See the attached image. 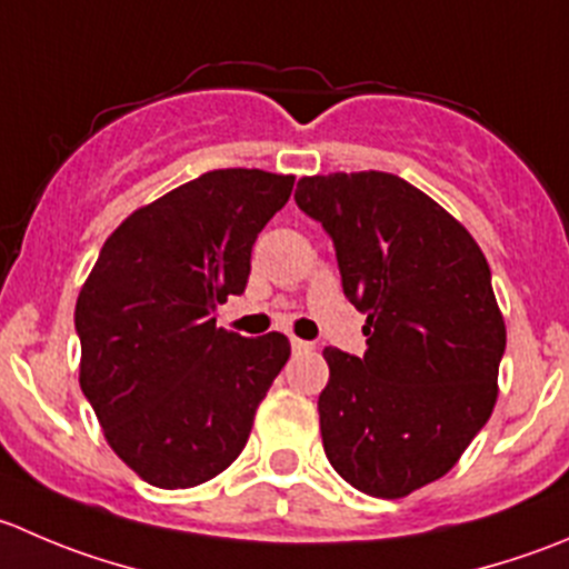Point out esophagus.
<instances>
[{
    "instance_id": "esophagus-1",
    "label": "esophagus",
    "mask_w": 569,
    "mask_h": 569,
    "mask_svg": "<svg viewBox=\"0 0 569 569\" xmlns=\"http://www.w3.org/2000/svg\"><path fill=\"white\" fill-rule=\"evenodd\" d=\"M291 350H295V352H311L313 345H311V341L297 339V336H291Z\"/></svg>"
}]
</instances>
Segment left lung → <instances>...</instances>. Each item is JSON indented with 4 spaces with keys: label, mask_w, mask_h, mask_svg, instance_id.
Here are the masks:
<instances>
[{
    "label": "left lung",
    "mask_w": 569,
    "mask_h": 569,
    "mask_svg": "<svg viewBox=\"0 0 569 569\" xmlns=\"http://www.w3.org/2000/svg\"><path fill=\"white\" fill-rule=\"evenodd\" d=\"M295 200L367 313L363 358L322 352L325 456L361 492L406 498L461 459L498 400L506 325L492 272L472 236L397 174L302 178Z\"/></svg>",
    "instance_id": "8db88e82"
}]
</instances>
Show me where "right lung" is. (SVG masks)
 Listing matches in <instances>:
<instances>
[{
    "label": "right lung",
    "instance_id": "1",
    "mask_svg": "<svg viewBox=\"0 0 569 569\" xmlns=\"http://www.w3.org/2000/svg\"><path fill=\"white\" fill-rule=\"evenodd\" d=\"M291 174L213 169L110 233L77 297L80 389L113 453L147 483L189 489L244 450L289 339L217 328Z\"/></svg>",
    "mask_w": 569,
    "mask_h": 569
}]
</instances>
